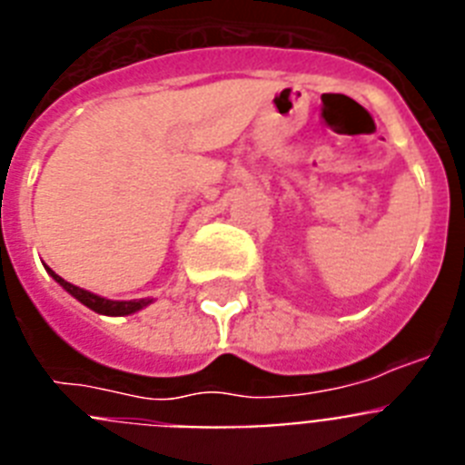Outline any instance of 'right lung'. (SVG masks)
<instances>
[{"instance_id":"1","label":"right lung","mask_w":465,"mask_h":465,"mask_svg":"<svg viewBox=\"0 0 465 465\" xmlns=\"http://www.w3.org/2000/svg\"><path fill=\"white\" fill-rule=\"evenodd\" d=\"M51 272V277L55 279L60 286H63L67 293H72L74 298L79 300V302H84L85 307H90L93 312H97V314H106V316H125V314H133V312L142 310V307H146L151 302L149 298H142V300H130V302H118V300H106V298H100V295L90 293V291H84L79 289V286H74V283L64 282L63 277H57L53 270H48Z\"/></svg>"}]
</instances>
